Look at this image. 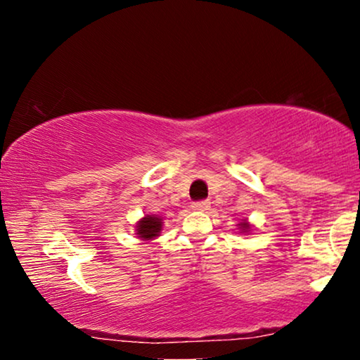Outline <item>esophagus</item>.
Returning a JSON list of instances; mask_svg holds the SVG:
<instances>
[{"mask_svg":"<svg viewBox=\"0 0 360 360\" xmlns=\"http://www.w3.org/2000/svg\"><path fill=\"white\" fill-rule=\"evenodd\" d=\"M211 203L208 200H203V201H195V203H191V208L196 210V211H206L210 210Z\"/></svg>","mask_w":360,"mask_h":360,"instance_id":"obj_1","label":"esophagus"}]
</instances>
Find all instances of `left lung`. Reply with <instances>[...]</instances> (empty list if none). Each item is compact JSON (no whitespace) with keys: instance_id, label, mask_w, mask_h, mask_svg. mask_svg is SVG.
<instances>
[{"instance_id":"1","label":"left lung","mask_w":360,"mask_h":360,"mask_svg":"<svg viewBox=\"0 0 360 360\" xmlns=\"http://www.w3.org/2000/svg\"><path fill=\"white\" fill-rule=\"evenodd\" d=\"M238 229L240 231V233H250V231L254 229V226L249 223L248 218H245V219H240V221H239V223H238Z\"/></svg>"}]
</instances>
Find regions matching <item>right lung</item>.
<instances>
[{
  "label": "right lung",
  "instance_id": "right-lung-1",
  "mask_svg": "<svg viewBox=\"0 0 360 360\" xmlns=\"http://www.w3.org/2000/svg\"><path fill=\"white\" fill-rule=\"evenodd\" d=\"M162 228H164V219L157 214H144V218H141L136 223L134 233L141 240H152L157 236H160Z\"/></svg>",
  "mask_w": 360,
  "mask_h": 360
}]
</instances>
